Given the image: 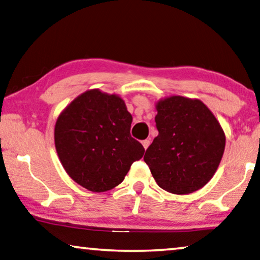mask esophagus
Segmentation results:
<instances>
[{
	"mask_svg": "<svg viewBox=\"0 0 260 260\" xmlns=\"http://www.w3.org/2000/svg\"><path fill=\"white\" fill-rule=\"evenodd\" d=\"M149 145H150V140H149V139H146V140L142 141V146H143V148H145V149L148 148Z\"/></svg>",
	"mask_w": 260,
	"mask_h": 260,
	"instance_id": "1",
	"label": "esophagus"
}]
</instances>
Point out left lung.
I'll use <instances>...</instances> for the list:
<instances>
[{"mask_svg":"<svg viewBox=\"0 0 260 260\" xmlns=\"http://www.w3.org/2000/svg\"><path fill=\"white\" fill-rule=\"evenodd\" d=\"M158 135L143 160L158 187L177 195L204 187L222 160L225 135L199 99L174 95L157 103Z\"/></svg>","mask_w":260,"mask_h":260,"instance_id":"obj_1","label":"left lung"}]
</instances>
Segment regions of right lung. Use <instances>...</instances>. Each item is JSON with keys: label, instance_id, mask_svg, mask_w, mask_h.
<instances>
[{"label": "right lung", "instance_id": "1", "mask_svg": "<svg viewBox=\"0 0 260 260\" xmlns=\"http://www.w3.org/2000/svg\"><path fill=\"white\" fill-rule=\"evenodd\" d=\"M132 115L121 98L91 90L61 112L55 145L64 169L87 190L117 187L145 148L131 135Z\"/></svg>", "mask_w": 260, "mask_h": 260}]
</instances>
